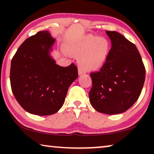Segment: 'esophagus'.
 <instances>
[{
  "mask_svg": "<svg viewBox=\"0 0 154 154\" xmlns=\"http://www.w3.org/2000/svg\"><path fill=\"white\" fill-rule=\"evenodd\" d=\"M78 72H79V75H82L85 73V71L83 70V69L81 68H79V69H78Z\"/></svg>",
  "mask_w": 154,
  "mask_h": 154,
  "instance_id": "34e87169",
  "label": "esophagus"
}]
</instances>
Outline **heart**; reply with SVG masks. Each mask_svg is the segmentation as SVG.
Masks as SVG:
<instances>
[{"label": "heart", "instance_id": "heart-1", "mask_svg": "<svg viewBox=\"0 0 154 154\" xmlns=\"http://www.w3.org/2000/svg\"><path fill=\"white\" fill-rule=\"evenodd\" d=\"M109 50L110 43L106 38L90 34L73 40L68 45V51L79 55L80 66L85 71L99 70L106 62Z\"/></svg>", "mask_w": 154, "mask_h": 154}]
</instances>
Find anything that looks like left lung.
Listing matches in <instances>:
<instances>
[{
    "label": "left lung",
    "mask_w": 154,
    "mask_h": 154,
    "mask_svg": "<svg viewBox=\"0 0 154 154\" xmlns=\"http://www.w3.org/2000/svg\"><path fill=\"white\" fill-rule=\"evenodd\" d=\"M111 42L108 58L100 71L90 73V102L98 112H125L138 100L145 81V68L134 44L116 31H106Z\"/></svg>",
    "instance_id": "obj_1"
}]
</instances>
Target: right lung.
I'll return each mask as SVG.
<instances>
[{
    "label": "right lung",
    "mask_w": 154,
    "mask_h": 154,
    "mask_svg": "<svg viewBox=\"0 0 154 154\" xmlns=\"http://www.w3.org/2000/svg\"><path fill=\"white\" fill-rule=\"evenodd\" d=\"M55 39L48 31L28 38L11 62L10 84L20 106L31 114L48 116L64 104L69 87L77 79L73 63L59 66L51 56Z\"/></svg>",
    "instance_id": "1"
}]
</instances>
